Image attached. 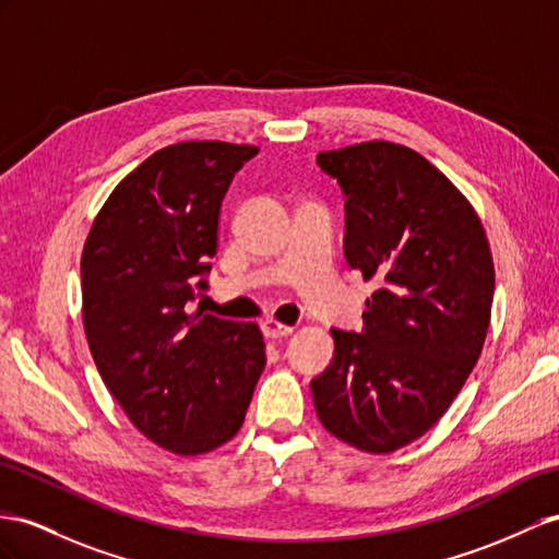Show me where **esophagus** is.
I'll return each instance as SVG.
<instances>
[{
  "label": "esophagus",
  "mask_w": 559,
  "mask_h": 559,
  "mask_svg": "<svg viewBox=\"0 0 559 559\" xmlns=\"http://www.w3.org/2000/svg\"><path fill=\"white\" fill-rule=\"evenodd\" d=\"M262 333L269 340H281V337H288L293 333V325H283L278 321H264L262 323Z\"/></svg>",
  "instance_id": "1"
}]
</instances>
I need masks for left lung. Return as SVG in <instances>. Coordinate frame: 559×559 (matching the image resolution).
Wrapping results in <instances>:
<instances>
[{"label":"left lung","instance_id":"left-lung-1","mask_svg":"<svg viewBox=\"0 0 559 559\" xmlns=\"http://www.w3.org/2000/svg\"><path fill=\"white\" fill-rule=\"evenodd\" d=\"M345 193V257L376 281L359 333L331 328L333 361L311 380L328 432L366 453L423 437L475 368L493 302L477 212L416 151L366 141L317 155Z\"/></svg>","mask_w":559,"mask_h":559}]
</instances>
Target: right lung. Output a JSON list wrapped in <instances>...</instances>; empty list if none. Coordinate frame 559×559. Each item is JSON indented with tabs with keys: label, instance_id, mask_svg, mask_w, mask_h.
Masks as SVG:
<instances>
[{
	"label": "right lung",
	"instance_id": "obj_1",
	"mask_svg": "<svg viewBox=\"0 0 559 559\" xmlns=\"http://www.w3.org/2000/svg\"><path fill=\"white\" fill-rule=\"evenodd\" d=\"M260 153L181 141L127 175L82 250V319L108 392L157 447L198 455L234 439L266 366L254 323L189 313L207 290L222 200Z\"/></svg>",
	"mask_w": 559,
	"mask_h": 559
}]
</instances>
